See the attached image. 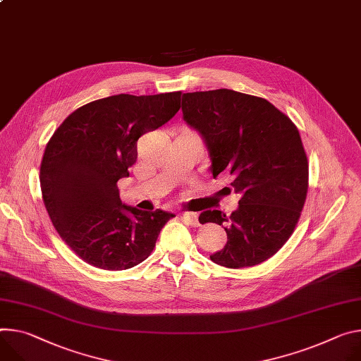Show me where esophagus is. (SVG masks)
<instances>
[{"instance_id":"34e87169","label":"esophagus","mask_w":361,"mask_h":361,"mask_svg":"<svg viewBox=\"0 0 361 361\" xmlns=\"http://www.w3.org/2000/svg\"><path fill=\"white\" fill-rule=\"evenodd\" d=\"M181 219H183L187 224H190V226H199V224H200L197 214L191 213V212H184V213L181 214Z\"/></svg>"}]
</instances>
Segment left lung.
Here are the masks:
<instances>
[{"label": "left lung", "instance_id": "left-lung-1", "mask_svg": "<svg viewBox=\"0 0 361 361\" xmlns=\"http://www.w3.org/2000/svg\"><path fill=\"white\" fill-rule=\"evenodd\" d=\"M184 121L203 135L216 178L226 171L242 197L231 216L203 212L217 223L226 246L210 256L240 269L272 257L295 231L308 192V158L295 123L264 97L231 89L183 94Z\"/></svg>", "mask_w": 361, "mask_h": 361}]
</instances>
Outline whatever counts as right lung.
I'll use <instances>...</instances> for the list:
<instances>
[{"label":"right lung","instance_id":"obj_1","mask_svg":"<svg viewBox=\"0 0 361 361\" xmlns=\"http://www.w3.org/2000/svg\"><path fill=\"white\" fill-rule=\"evenodd\" d=\"M181 92L115 94L86 104L54 130L40 164V187L50 220L86 264L129 269L155 247L173 213L122 204L118 180L135 164L140 137L169 122Z\"/></svg>","mask_w":361,"mask_h":361}]
</instances>
